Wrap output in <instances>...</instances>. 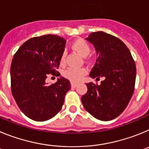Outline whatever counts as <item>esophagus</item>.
<instances>
[{
	"mask_svg": "<svg viewBox=\"0 0 149 149\" xmlns=\"http://www.w3.org/2000/svg\"><path fill=\"white\" fill-rule=\"evenodd\" d=\"M77 83H74V82L72 83V88H75L76 86H77Z\"/></svg>",
	"mask_w": 149,
	"mask_h": 149,
	"instance_id": "34e87169",
	"label": "esophagus"
}]
</instances>
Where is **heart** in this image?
I'll use <instances>...</instances> for the list:
<instances>
[{
  "instance_id": "b5f03b06",
  "label": "heart",
  "mask_w": 149,
  "mask_h": 149,
  "mask_svg": "<svg viewBox=\"0 0 149 149\" xmlns=\"http://www.w3.org/2000/svg\"><path fill=\"white\" fill-rule=\"evenodd\" d=\"M72 48L78 52L81 56H86L89 54L91 51V47L89 43L83 39H77L72 43ZM66 54L63 52L60 57V63L62 64L65 62ZM86 73V70L84 68H75V67H69L63 72V74L65 77L69 79L73 82L79 81Z\"/></svg>"
}]
</instances>
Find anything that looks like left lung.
Masks as SVG:
<instances>
[{
	"label": "left lung",
	"instance_id": "obj_1",
	"mask_svg": "<svg viewBox=\"0 0 149 149\" xmlns=\"http://www.w3.org/2000/svg\"><path fill=\"white\" fill-rule=\"evenodd\" d=\"M93 45L97 58L89 77L103 78L100 85L86 84L82 96L84 108L101 121H110L125 110L133 95L136 81V65L125 43L102 31L86 38Z\"/></svg>",
	"mask_w": 149,
	"mask_h": 149
}]
</instances>
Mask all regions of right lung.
Returning a JSON list of instances; mask_svg holds the SVG:
<instances>
[{
  "label": "right lung",
  "instance_id": "right-lung-1",
  "mask_svg": "<svg viewBox=\"0 0 149 149\" xmlns=\"http://www.w3.org/2000/svg\"><path fill=\"white\" fill-rule=\"evenodd\" d=\"M65 42L64 38L51 34L33 37L13 56L12 94L22 113L32 120L44 122L56 115L70 90V82L62 76L55 84L46 83L48 74H56Z\"/></svg>",
  "mask_w": 149,
  "mask_h": 149
}]
</instances>
